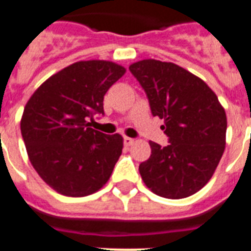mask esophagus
<instances>
[{
  "mask_svg": "<svg viewBox=\"0 0 251 251\" xmlns=\"http://www.w3.org/2000/svg\"><path fill=\"white\" fill-rule=\"evenodd\" d=\"M134 144V140L130 138V137H124V145L125 146H130V145Z\"/></svg>",
  "mask_w": 251,
  "mask_h": 251,
  "instance_id": "1",
  "label": "esophagus"
}]
</instances>
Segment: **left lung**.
I'll use <instances>...</instances> for the list:
<instances>
[{
  "mask_svg": "<svg viewBox=\"0 0 251 251\" xmlns=\"http://www.w3.org/2000/svg\"><path fill=\"white\" fill-rule=\"evenodd\" d=\"M130 73L149 100L169 145L150 142L151 154L140 165L146 186L157 196L179 200L209 182L225 150L226 114L201 78L172 62L144 59Z\"/></svg>",
  "mask_w": 251,
  "mask_h": 251,
  "instance_id": "1",
  "label": "left lung"
}]
</instances>
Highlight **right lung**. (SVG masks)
Here are the masks:
<instances>
[{
  "label": "right lung",
  "mask_w": 251,
  "mask_h": 251,
  "mask_svg": "<svg viewBox=\"0 0 251 251\" xmlns=\"http://www.w3.org/2000/svg\"><path fill=\"white\" fill-rule=\"evenodd\" d=\"M125 74L109 61H81L37 89L24 109L21 134L40 177L55 192L85 197L110 178L122 153V137L90 127L103 116V96Z\"/></svg>",
  "instance_id": "1"
}]
</instances>
